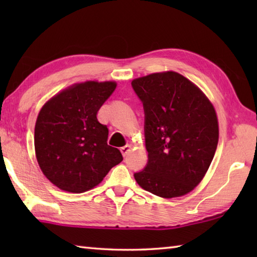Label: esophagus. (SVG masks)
Segmentation results:
<instances>
[{
	"instance_id": "34e87169",
	"label": "esophagus",
	"mask_w": 257,
	"mask_h": 257,
	"mask_svg": "<svg viewBox=\"0 0 257 257\" xmlns=\"http://www.w3.org/2000/svg\"><path fill=\"white\" fill-rule=\"evenodd\" d=\"M120 151H121V154H122V156L123 157H125L127 156L130 151H132V146L130 145H125V146H123V147H121V148H120Z\"/></svg>"
}]
</instances>
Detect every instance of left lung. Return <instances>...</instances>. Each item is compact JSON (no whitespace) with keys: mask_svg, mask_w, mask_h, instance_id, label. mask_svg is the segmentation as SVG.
I'll return each instance as SVG.
<instances>
[{"mask_svg":"<svg viewBox=\"0 0 257 257\" xmlns=\"http://www.w3.org/2000/svg\"><path fill=\"white\" fill-rule=\"evenodd\" d=\"M144 103L148 163L135 173L141 188L163 199L191 192L209 169L219 143V121L209 98L172 70L135 78Z\"/></svg>","mask_w":257,"mask_h":257,"instance_id":"1","label":"left lung"}]
</instances>
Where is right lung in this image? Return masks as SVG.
I'll list each match as a JSON object with an SVG mask.
<instances>
[{
  "instance_id": "obj_1",
  "label": "right lung",
  "mask_w": 257,
  "mask_h": 257,
  "mask_svg": "<svg viewBox=\"0 0 257 257\" xmlns=\"http://www.w3.org/2000/svg\"><path fill=\"white\" fill-rule=\"evenodd\" d=\"M113 80H87L61 90L41 108L34 132L42 172L58 189L83 193L97 187L122 161L109 146L108 128L97 112L116 89Z\"/></svg>"
}]
</instances>
